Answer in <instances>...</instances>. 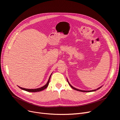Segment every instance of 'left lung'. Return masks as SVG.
Masks as SVG:
<instances>
[{"label": "left lung", "instance_id": "8db88e82", "mask_svg": "<svg viewBox=\"0 0 120 120\" xmlns=\"http://www.w3.org/2000/svg\"><path fill=\"white\" fill-rule=\"evenodd\" d=\"M68 84H69V85H70L71 87V88H72L73 89H74V90H77V91H81V92H91V91H96V90H99L100 88H101V87H99V89H98L97 90H89V91H86V90H78V89H76V88H75V87H73L70 83H69V82H68Z\"/></svg>", "mask_w": 120, "mask_h": 120}]
</instances>
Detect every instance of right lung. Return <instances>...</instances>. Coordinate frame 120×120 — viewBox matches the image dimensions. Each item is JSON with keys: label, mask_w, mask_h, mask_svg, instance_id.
<instances>
[{"label": "right lung", "mask_w": 120, "mask_h": 120, "mask_svg": "<svg viewBox=\"0 0 120 120\" xmlns=\"http://www.w3.org/2000/svg\"><path fill=\"white\" fill-rule=\"evenodd\" d=\"M52 74L50 75V76H49V80L48 81L47 83L42 87H40V88H38V89H25V88H23V87H20L18 86L20 88V89H22V90H25V91H27L28 92H39V91H41L44 90H45V89H46V88L48 87V85H49V80L50 79V77H51V75Z\"/></svg>", "instance_id": "right-lung-1"}]
</instances>
